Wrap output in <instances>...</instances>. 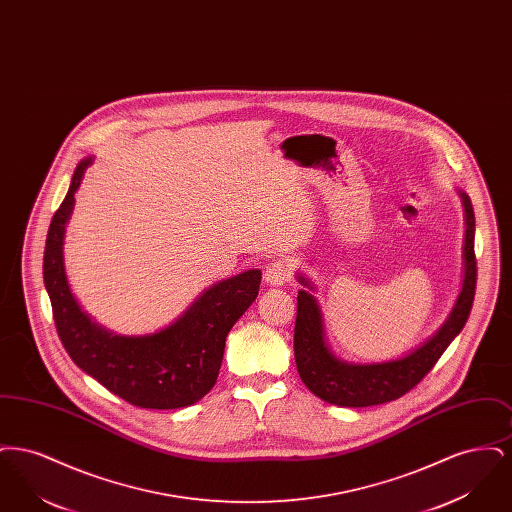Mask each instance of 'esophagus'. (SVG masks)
I'll list each match as a JSON object with an SVG mask.
<instances>
[{
    "label": "esophagus",
    "mask_w": 512,
    "mask_h": 512,
    "mask_svg": "<svg viewBox=\"0 0 512 512\" xmlns=\"http://www.w3.org/2000/svg\"><path fill=\"white\" fill-rule=\"evenodd\" d=\"M292 278V265L288 261H274L265 270L267 286H284Z\"/></svg>",
    "instance_id": "1"
}]
</instances>
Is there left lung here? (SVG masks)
<instances>
[{
    "instance_id": "8db88e82",
    "label": "left lung",
    "mask_w": 512,
    "mask_h": 512,
    "mask_svg": "<svg viewBox=\"0 0 512 512\" xmlns=\"http://www.w3.org/2000/svg\"><path fill=\"white\" fill-rule=\"evenodd\" d=\"M463 197L466 234H464L463 290L443 326L428 341L418 345L409 355L372 365H355L340 361L324 341L322 315L317 299L305 290L297 295V317L293 334L295 365L303 384L326 403L338 407H370L399 399L434 368L449 343L463 330L476 293V253H474V209L470 197ZM297 280L311 288L305 276Z\"/></svg>"
}]
</instances>
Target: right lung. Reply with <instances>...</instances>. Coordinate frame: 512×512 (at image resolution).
I'll use <instances>...</instances> for the list:
<instances>
[{
	"instance_id": "obj_1",
	"label": "right lung",
	"mask_w": 512,
	"mask_h": 512,
	"mask_svg": "<svg viewBox=\"0 0 512 512\" xmlns=\"http://www.w3.org/2000/svg\"><path fill=\"white\" fill-rule=\"evenodd\" d=\"M92 159L80 161L71 188L49 224L44 284L57 334L78 368L142 409H180L197 403L217 382L230 328L255 301L261 270H245L201 293L171 326L146 336H115L76 303L63 265L65 224L74 192Z\"/></svg>"
}]
</instances>
